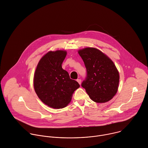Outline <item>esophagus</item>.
I'll return each mask as SVG.
<instances>
[{
	"label": "esophagus",
	"mask_w": 148,
	"mask_h": 148,
	"mask_svg": "<svg viewBox=\"0 0 148 148\" xmlns=\"http://www.w3.org/2000/svg\"><path fill=\"white\" fill-rule=\"evenodd\" d=\"M77 82L79 83V84H81V82H82L81 79H77Z\"/></svg>",
	"instance_id": "34e87169"
}]
</instances>
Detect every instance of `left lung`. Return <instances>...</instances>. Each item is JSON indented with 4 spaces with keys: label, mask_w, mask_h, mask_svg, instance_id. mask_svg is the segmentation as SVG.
I'll list each match as a JSON object with an SVG mask.
<instances>
[{
    "label": "left lung",
    "mask_w": 148,
    "mask_h": 148,
    "mask_svg": "<svg viewBox=\"0 0 148 148\" xmlns=\"http://www.w3.org/2000/svg\"><path fill=\"white\" fill-rule=\"evenodd\" d=\"M87 70L82 86L96 103H106L115 95L120 75L115 64L106 55L95 48L87 47L78 51Z\"/></svg>",
    "instance_id": "8db88e82"
}]
</instances>
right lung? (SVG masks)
Wrapping results in <instances>:
<instances>
[{
    "instance_id": "obj_1",
    "label": "right lung",
    "mask_w": 148,
    "mask_h": 148,
    "mask_svg": "<svg viewBox=\"0 0 148 148\" xmlns=\"http://www.w3.org/2000/svg\"><path fill=\"white\" fill-rule=\"evenodd\" d=\"M66 51H49L40 60L34 76V87L39 99L56 109L66 107L73 92L80 87L62 68Z\"/></svg>"
}]
</instances>
